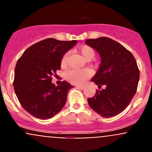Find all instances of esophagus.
Returning a JSON list of instances; mask_svg holds the SVG:
<instances>
[{
  "label": "esophagus",
  "instance_id": "obj_1",
  "mask_svg": "<svg viewBox=\"0 0 152 152\" xmlns=\"http://www.w3.org/2000/svg\"><path fill=\"white\" fill-rule=\"evenodd\" d=\"M76 87H78V88H79V89H83L84 88V86H83V85H78Z\"/></svg>",
  "mask_w": 152,
  "mask_h": 152
}]
</instances>
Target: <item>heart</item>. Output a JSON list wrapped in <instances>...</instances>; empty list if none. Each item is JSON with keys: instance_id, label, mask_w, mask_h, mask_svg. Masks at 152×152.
<instances>
[{"instance_id": "b5f03b06", "label": "heart", "mask_w": 152, "mask_h": 152, "mask_svg": "<svg viewBox=\"0 0 152 152\" xmlns=\"http://www.w3.org/2000/svg\"><path fill=\"white\" fill-rule=\"evenodd\" d=\"M79 52L82 55L84 58L86 60L89 59L93 58L95 56V50L92 47L87 45L81 46L79 47ZM68 52L65 53L61 59V65L65 66L67 63V60H68ZM90 76V73L88 70L87 69H72L69 71L67 72L66 73V79H68L72 84H80L84 83L87 79Z\"/></svg>"}]
</instances>
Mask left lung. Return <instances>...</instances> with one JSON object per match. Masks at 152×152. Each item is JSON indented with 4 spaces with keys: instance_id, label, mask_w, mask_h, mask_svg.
<instances>
[{
    "instance_id": "left-lung-1",
    "label": "left lung",
    "mask_w": 152,
    "mask_h": 152,
    "mask_svg": "<svg viewBox=\"0 0 152 152\" xmlns=\"http://www.w3.org/2000/svg\"><path fill=\"white\" fill-rule=\"evenodd\" d=\"M86 44L98 52L100 67L92 78L100 89L88 98L89 105L103 117L122 112L135 95L140 73L135 57L122 44L107 37L87 39Z\"/></svg>"
}]
</instances>
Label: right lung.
Masks as SVG:
<instances>
[{
	"label": "right lung",
	"instance_id": "add662e5",
	"mask_svg": "<svg viewBox=\"0 0 152 152\" xmlns=\"http://www.w3.org/2000/svg\"><path fill=\"white\" fill-rule=\"evenodd\" d=\"M78 41L47 38L24 52L14 70V88L24 109L41 119L58 114L66 103L68 91L73 86L67 81L55 86L52 75L60 69L63 55Z\"/></svg>",
	"mask_w": 152,
	"mask_h": 152
}]
</instances>
